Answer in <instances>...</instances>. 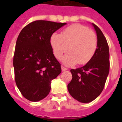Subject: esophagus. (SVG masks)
Returning <instances> with one entry per match:
<instances>
[{
    "instance_id": "1",
    "label": "esophagus",
    "mask_w": 122,
    "mask_h": 122,
    "mask_svg": "<svg viewBox=\"0 0 122 122\" xmlns=\"http://www.w3.org/2000/svg\"><path fill=\"white\" fill-rule=\"evenodd\" d=\"M61 70H62V71H65L67 70V68H66L65 67L61 66Z\"/></svg>"
}]
</instances>
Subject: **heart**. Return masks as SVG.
<instances>
[{"mask_svg": "<svg viewBox=\"0 0 122 122\" xmlns=\"http://www.w3.org/2000/svg\"><path fill=\"white\" fill-rule=\"evenodd\" d=\"M50 44L57 59H60L69 48L70 52L62 59L64 65L71 66L78 63L85 65L96 51L97 39L96 34L87 27L74 24L63 30L61 34L53 33Z\"/></svg>", "mask_w": 122, "mask_h": 122, "instance_id": "obj_1", "label": "heart"}]
</instances>
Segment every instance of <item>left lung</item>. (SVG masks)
I'll return each mask as SVG.
<instances>
[{"label": "left lung", "instance_id": "8db88e82", "mask_svg": "<svg viewBox=\"0 0 122 122\" xmlns=\"http://www.w3.org/2000/svg\"><path fill=\"white\" fill-rule=\"evenodd\" d=\"M96 31L97 47L92 58L83 66L70 71L72 80L68 84L71 96L78 101L88 103L100 95L110 71L109 47L98 26L92 23Z\"/></svg>", "mask_w": 122, "mask_h": 122}]
</instances>
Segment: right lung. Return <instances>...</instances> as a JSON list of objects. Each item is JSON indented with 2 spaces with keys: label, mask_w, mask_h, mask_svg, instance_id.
Instances as JSON below:
<instances>
[{
  "label": "right lung",
  "mask_w": 122,
  "mask_h": 122,
  "mask_svg": "<svg viewBox=\"0 0 122 122\" xmlns=\"http://www.w3.org/2000/svg\"><path fill=\"white\" fill-rule=\"evenodd\" d=\"M65 23L38 20L23 28L18 36L13 58L15 81L21 94L37 102L51 91V83L61 72L50 44L51 35Z\"/></svg>",
  "instance_id": "right-lung-1"
}]
</instances>
